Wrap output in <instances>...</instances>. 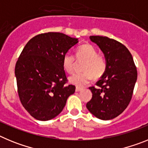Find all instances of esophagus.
<instances>
[{"label":"esophagus","mask_w":148,"mask_h":148,"mask_svg":"<svg viewBox=\"0 0 148 148\" xmlns=\"http://www.w3.org/2000/svg\"><path fill=\"white\" fill-rule=\"evenodd\" d=\"M82 88H81V87H76V88H75V91H76V92H80V91H82Z\"/></svg>","instance_id":"obj_1"}]
</instances>
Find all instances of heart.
<instances>
[{"label": "heart", "mask_w": 148, "mask_h": 148, "mask_svg": "<svg viewBox=\"0 0 148 148\" xmlns=\"http://www.w3.org/2000/svg\"><path fill=\"white\" fill-rule=\"evenodd\" d=\"M76 57L78 60H85L83 73H75L69 78V82L78 87H84L92 80V78H99L106 70L104 59L99 56L98 51L93 46L84 44L77 49ZM75 64V57L70 53H65L63 56L62 65L66 72L73 73Z\"/></svg>", "instance_id": "b5f03b06"}]
</instances>
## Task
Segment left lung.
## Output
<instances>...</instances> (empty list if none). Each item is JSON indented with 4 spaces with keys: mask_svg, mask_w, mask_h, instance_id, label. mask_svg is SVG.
<instances>
[{
    "mask_svg": "<svg viewBox=\"0 0 148 148\" xmlns=\"http://www.w3.org/2000/svg\"><path fill=\"white\" fill-rule=\"evenodd\" d=\"M90 39L102 51L106 70L96 83L99 87H90L92 97L86 107L99 119H113L131 100L137 80L136 67L130 51L120 42L99 35L90 36Z\"/></svg>",
    "mask_w": 148,
    "mask_h": 148,
    "instance_id": "left-lung-1",
    "label": "left lung"
}]
</instances>
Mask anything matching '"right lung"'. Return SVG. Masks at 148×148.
I'll use <instances>...</instances> for the list:
<instances>
[{
    "instance_id": "right-lung-1",
    "label": "right lung",
    "mask_w": 148,
    "mask_h": 148,
    "mask_svg": "<svg viewBox=\"0 0 148 148\" xmlns=\"http://www.w3.org/2000/svg\"><path fill=\"white\" fill-rule=\"evenodd\" d=\"M78 42L60 32L40 34L30 39L15 65L21 102L32 117L48 121L60 114L74 85H66L63 56Z\"/></svg>"
}]
</instances>
